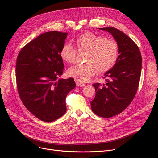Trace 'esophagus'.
<instances>
[{
	"instance_id": "1",
	"label": "esophagus",
	"mask_w": 158,
	"mask_h": 158,
	"mask_svg": "<svg viewBox=\"0 0 158 158\" xmlns=\"http://www.w3.org/2000/svg\"><path fill=\"white\" fill-rule=\"evenodd\" d=\"M85 85H86L85 84L82 83V82H80L79 81L76 82V86L77 87H84V86H85Z\"/></svg>"
}]
</instances>
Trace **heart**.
I'll return each mask as SVG.
<instances>
[{
    "label": "heart",
    "instance_id": "b5f03b06",
    "mask_svg": "<svg viewBox=\"0 0 158 158\" xmlns=\"http://www.w3.org/2000/svg\"><path fill=\"white\" fill-rule=\"evenodd\" d=\"M79 51H86L84 64H77L70 67L68 76L83 82L89 81L96 72L102 73L110 70L118 56V45L112 39H106L92 32H86L75 40ZM76 51L70 44H64L60 56L66 63H72L76 57Z\"/></svg>",
    "mask_w": 158,
    "mask_h": 158
}]
</instances>
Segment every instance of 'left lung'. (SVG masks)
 Masks as SVG:
<instances>
[{
	"label": "left lung",
	"mask_w": 158,
	"mask_h": 158,
	"mask_svg": "<svg viewBox=\"0 0 158 158\" xmlns=\"http://www.w3.org/2000/svg\"><path fill=\"white\" fill-rule=\"evenodd\" d=\"M112 35L118 45V59L105 73L106 83H95V97L91 102L92 111L111 118L126 110L137 92L142 70V55L137 45L125 33L114 27L100 28Z\"/></svg>",
	"instance_id": "8db88e82"
}]
</instances>
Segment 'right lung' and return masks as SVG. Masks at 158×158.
Returning a JSON list of instances; mask_svg holds the SVG:
<instances>
[{
    "instance_id": "1",
    "label": "right lung",
    "mask_w": 158,
    "mask_h": 158,
    "mask_svg": "<svg viewBox=\"0 0 158 158\" xmlns=\"http://www.w3.org/2000/svg\"><path fill=\"white\" fill-rule=\"evenodd\" d=\"M67 32L43 33L25 45L16 64L18 92L25 107L36 118L54 121L65 113V98L76 87L73 78H57L64 64L60 51Z\"/></svg>"
}]
</instances>
